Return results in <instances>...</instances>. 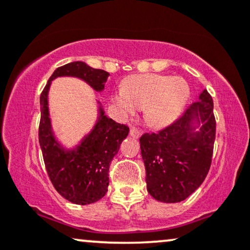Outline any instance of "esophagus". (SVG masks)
I'll list each match as a JSON object with an SVG mask.
<instances>
[{"instance_id": "esophagus-1", "label": "esophagus", "mask_w": 250, "mask_h": 250, "mask_svg": "<svg viewBox=\"0 0 250 250\" xmlns=\"http://www.w3.org/2000/svg\"><path fill=\"white\" fill-rule=\"evenodd\" d=\"M141 134H142V132L140 131V129H138L135 127H132L131 129H129V135H131V137H133V138H135V139L140 138Z\"/></svg>"}]
</instances>
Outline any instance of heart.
Masks as SVG:
<instances>
[{
    "label": "heart",
    "instance_id": "b5f03b06",
    "mask_svg": "<svg viewBox=\"0 0 250 250\" xmlns=\"http://www.w3.org/2000/svg\"><path fill=\"white\" fill-rule=\"evenodd\" d=\"M188 95V83L183 78L150 73L126 80L124 87L113 93L112 102L124 117L144 108L146 124L164 127L176 121Z\"/></svg>",
    "mask_w": 250,
    "mask_h": 250
}]
</instances>
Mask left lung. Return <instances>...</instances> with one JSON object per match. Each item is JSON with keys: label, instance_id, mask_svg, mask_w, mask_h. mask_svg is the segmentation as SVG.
I'll return each instance as SVG.
<instances>
[{"label": "left lung", "instance_id": "left-lung-1", "mask_svg": "<svg viewBox=\"0 0 250 250\" xmlns=\"http://www.w3.org/2000/svg\"><path fill=\"white\" fill-rule=\"evenodd\" d=\"M199 100L167 127L140 138L147 190L161 202L187 199L209 172L216 137L213 101L207 89Z\"/></svg>", "mask_w": 250, "mask_h": 250}]
</instances>
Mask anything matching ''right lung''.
<instances>
[{
    "instance_id": "right-lung-1",
    "label": "right lung",
    "mask_w": 250,
    "mask_h": 250,
    "mask_svg": "<svg viewBox=\"0 0 250 250\" xmlns=\"http://www.w3.org/2000/svg\"><path fill=\"white\" fill-rule=\"evenodd\" d=\"M58 77L79 78L94 90L102 92L109 73L93 69L83 62H72L54 71L40 96L39 142L48 176L64 199L85 206L102 199L108 192L110 163L129 128L106 117L100 105L99 117L92 131L74 148H64L55 138L48 106L51 82Z\"/></svg>"
}]
</instances>
